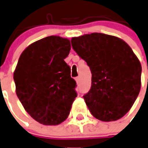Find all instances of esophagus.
I'll use <instances>...</instances> for the list:
<instances>
[{"label": "esophagus", "instance_id": "esophagus-1", "mask_svg": "<svg viewBox=\"0 0 148 148\" xmlns=\"http://www.w3.org/2000/svg\"><path fill=\"white\" fill-rule=\"evenodd\" d=\"M75 80H76V82L79 83L80 82V77H75Z\"/></svg>", "mask_w": 148, "mask_h": 148}]
</instances>
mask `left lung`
Segmentation results:
<instances>
[{
	"instance_id": "8db88e82",
	"label": "left lung",
	"mask_w": 148,
	"mask_h": 148,
	"mask_svg": "<svg viewBox=\"0 0 148 148\" xmlns=\"http://www.w3.org/2000/svg\"><path fill=\"white\" fill-rule=\"evenodd\" d=\"M71 45L90 68L91 88L84 99L91 114L103 122L123 117L140 90L141 65L132 49L118 37L98 32L74 37Z\"/></svg>"
}]
</instances>
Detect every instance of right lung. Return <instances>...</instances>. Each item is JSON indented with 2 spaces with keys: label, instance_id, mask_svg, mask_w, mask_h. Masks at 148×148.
<instances>
[{
  "label": "right lung",
  "instance_id": "1",
  "mask_svg": "<svg viewBox=\"0 0 148 148\" xmlns=\"http://www.w3.org/2000/svg\"><path fill=\"white\" fill-rule=\"evenodd\" d=\"M70 40L51 36L29 45L14 73L16 93L29 116L45 125H56L68 118L77 94L76 81L64 62Z\"/></svg>",
  "mask_w": 148,
  "mask_h": 148
}]
</instances>
